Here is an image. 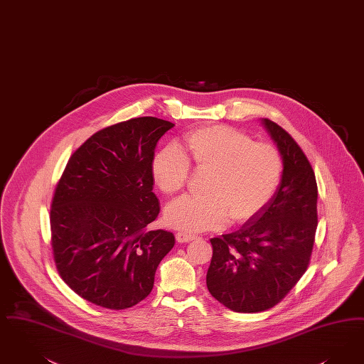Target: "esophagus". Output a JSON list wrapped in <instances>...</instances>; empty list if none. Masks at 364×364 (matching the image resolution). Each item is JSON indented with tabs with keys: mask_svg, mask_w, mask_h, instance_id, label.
<instances>
[{
	"mask_svg": "<svg viewBox=\"0 0 364 364\" xmlns=\"http://www.w3.org/2000/svg\"><path fill=\"white\" fill-rule=\"evenodd\" d=\"M198 238V235H192V234L187 233H177L176 234V240H177V242H191V241H193V240H196Z\"/></svg>",
	"mask_w": 364,
	"mask_h": 364,
	"instance_id": "34e87169",
	"label": "esophagus"
}]
</instances>
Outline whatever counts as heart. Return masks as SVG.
<instances>
[{
  "instance_id": "b5f03b06",
  "label": "heart",
  "mask_w": 364,
  "mask_h": 364,
  "mask_svg": "<svg viewBox=\"0 0 364 364\" xmlns=\"http://www.w3.org/2000/svg\"><path fill=\"white\" fill-rule=\"evenodd\" d=\"M208 172L204 195L183 196L165 210V222L184 232H203L255 218L274 196L283 162L277 147L225 124L187 132L178 149L164 147L151 160V177L164 195L188 183L191 168Z\"/></svg>"
}]
</instances>
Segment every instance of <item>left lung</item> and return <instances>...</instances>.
Listing matches in <instances>:
<instances>
[{
	"label": "left lung",
	"mask_w": 364,
	"mask_h": 364,
	"mask_svg": "<svg viewBox=\"0 0 364 364\" xmlns=\"http://www.w3.org/2000/svg\"><path fill=\"white\" fill-rule=\"evenodd\" d=\"M262 124L283 159L277 192L237 232L210 240L207 289L237 313L268 310L290 292L309 267L318 220L317 181L304 150L275 122Z\"/></svg>",
	"instance_id": "left-lung-1"
}]
</instances>
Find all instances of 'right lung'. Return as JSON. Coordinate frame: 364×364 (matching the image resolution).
<instances>
[{
	"instance_id": "obj_1",
	"label": "right lung",
	"mask_w": 364,
	"mask_h": 364,
	"mask_svg": "<svg viewBox=\"0 0 364 364\" xmlns=\"http://www.w3.org/2000/svg\"><path fill=\"white\" fill-rule=\"evenodd\" d=\"M173 126L144 117L97 131L59 178L50 210L54 262L63 282L90 304L123 310L144 301L175 245L171 232L147 229L160 214L154 149Z\"/></svg>"
}]
</instances>
